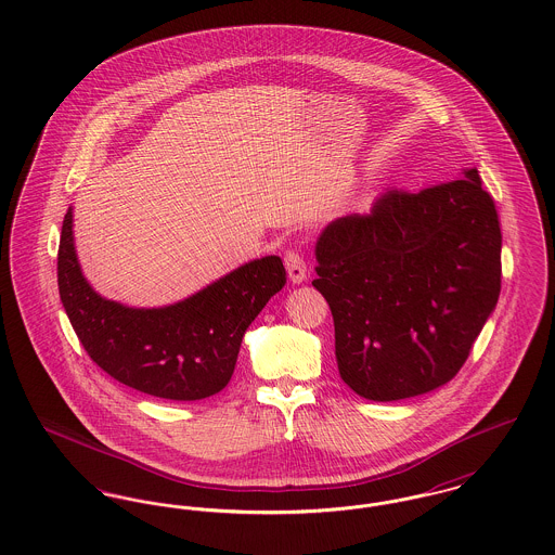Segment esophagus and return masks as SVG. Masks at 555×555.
<instances>
[{
  "label": "esophagus",
  "instance_id": "34e87169",
  "mask_svg": "<svg viewBox=\"0 0 555 555\" xmlns=\"http://www.w3.org/2000/svg\"><path fill=\"white\" fill-rule=\"evenodd\" d=\"M285 266H287V272H289V279L299 285L306 281V274H308V264H306V258L297 251V249H289L285 254Z\"/></svg>",
  "mask_w": 555,
  "mask_h": 555
}]
</instances>
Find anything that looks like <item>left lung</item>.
Segmentation results:
<instances>
[{"label": "left lung", "instance_id": "left-lung-1", "mask_svg": "<svg viewBox=\"0 0 555 555\" xmlns=\"http://www.w3.org/2000/svg\"><path fill=\"white\" fill-rule=\"evenodd\" d=\"M317 260L312 285L331 308L345 383L372 401L423 396L460 372L495 310L500 216L470 168L333 220Z\"/></svg>", "mask_w": 555, "mask_h": 555}]
</instances>
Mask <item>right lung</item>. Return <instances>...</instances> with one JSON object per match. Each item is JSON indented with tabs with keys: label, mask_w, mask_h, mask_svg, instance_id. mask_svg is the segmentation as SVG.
<instances>
[{
	"label": "right lung",
	"mask_w": 555,
	"mask_h": 555,
	"mask_svg": "<svg viewBox=\"0 0 555 555\" xmlns=\"http://www.w3.org/2000/svg\"><path fill=\"white\" fill-rule=\"evenodd\" d=\"M279 256L241 266L166 308H127L91 289L80 272L73 210L57 247V289L89 358L118 383L147 396L195 401L227 387L247 326L283 289Z\"/></svg>",
	"instance_id": "obj_1"
}]
</instances>
